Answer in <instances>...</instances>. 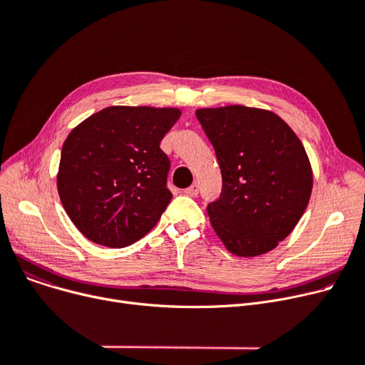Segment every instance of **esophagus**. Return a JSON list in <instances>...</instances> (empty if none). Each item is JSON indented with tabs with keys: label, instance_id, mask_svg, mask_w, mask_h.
Returning <instances> with one entry per match:
<instances>
[{
	"label": "esophagus",
	"instance_id": "esophagus-1",
	"mask_svg": "<svg viewBox=\"0 0 365 365\" xmlns=\"http://www.w3.org/2000/svg\"><path fill=\"white\" fill-rule=\"evenodd\" d=\"M198 192H200V186H198V183H194V185L190 186V187L185 189V194H186L187 197H197V195H198Z\"/></svg>",
	"mask_w": 365,
	"mask_h": 365
}]
</instances>
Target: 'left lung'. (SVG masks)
Segmentation results:
<instances>
[{
    "label": "left lung",
    "mask_w": 365,
    "mask_h": 365,
    "mask_svg": "<svg viewBox=\"0 0 365 365\" xmlns=\"http://www.w3.org/2000/svg\"><path fill=\"white\" fill-rule=\"evenodd\" d=\"M222 173L207 213L229 252L264 255L292 234L308 207L314 176L300 139L277 113L229 105L195 112Z\"/></svg>",
    "instance_id": "left-lung-1"
}]
</instances>
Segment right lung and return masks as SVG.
<instances>
[{
  "label": "right lung",
  "mask_w": 365,
  "mask_h": 365,
  "mask_svg": "<svg viewBox=\"0 0 365 365\" xmlns=\"http://www.w3.org/2000/svg\"><path fill=\"white\" fill-rule=\"evenodd\" d=\"M180 113L178 108L109 106L68 134L57 190L87 240L121 248L157 225L173 197L170 160L160 143Z\"/></svg>",
  "instance_id": "add662e5"
}]
</instances>
